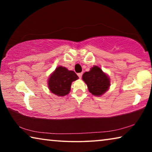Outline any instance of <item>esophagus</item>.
Here are the masks:
<instances>
[{"label":"esophagus","instance_id":"esophagus-1","mask_svg":"<svg viewBox=\"0 0 152 152\" xmlns=\"http://www.w3.org/2000/svg\"><path fill=\"white\" fill-rule=\"evenodd\" d=\"M78 76L80 78H82V73H78Z\"/></svg>","mask_w":152,"mask_h":152}]
</instances>
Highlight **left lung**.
I'll use <instances>...</instances> for the list:
<instances>
[{
	"mask_svg": "<svg viewBox=\"0 0 152 152\" xmlns=\"http://www.w3.org/2000/svg\"><path fill=\"white\" fill-rule=\"evenodd\" d=\"M82 80L87 84L89 92L94 96H101L110 86V79L99 66H94L89 72L82 75Z\"/></svg>",
	"mask_w": 152,
	"mask_h": 152,
	"instance_id": "left-lung-1",
	"label": "left lung"
}]
</instances>
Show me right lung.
<instances>
[{
  "instance_id": "obj_1",
  "label": "right lung",
  "mask_w": 152,
  "mask_h": 152,
  "mask_svg": "<svg viewBox=\"0 0 152 152\" xmlns=\"http://www.w3.org/2000/svg\"><path fill=\"white\" fill-rule=\"evenodd\" d=\"M77 79L78 76L74 71L68 70L65 67L58 66L49 78V89L57 96H65L70 91L72 82Z\"/></svg>"
}]
</instances>
